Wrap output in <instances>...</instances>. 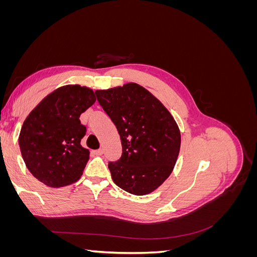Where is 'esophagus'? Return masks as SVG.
Returning <instances> with one entry per match:
<instances>
[{
	"label": "esophagus",
	"mask_w": 257,
	"mask_h": 257,
	"mask_svg": "<svg viewBox=\"0 0 257 257\" xmlns=\"http://www.w3.org/2000/svg\"><path fill=\"white\" fill-rule=\"evenodd\" d=\"M93 153H94L95 155H102L103 154V150L102 149H97V150L93 151Z\"/></svg>",
	"instance_id": "obj_1"
}]
</instances>
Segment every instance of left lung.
Returning <instances> with one entry per match:
<instances>
[{
    "instance_id": "8db88e82",
    "label": "left lung",
    "mask_w": 257,
    "mask_h": 257,
    "mask_svg": "<svg viewBox=\"0 0 257 257\" xmlns=\"http://www.w3.org/2000/svg\"><path fill=\"white\" fill-rule=\"evenodd\" d=\"M95 94L121 139L120 159L108 162L113 182L134 195L151 193L173 172L180 150V131L173 115L137 83Z\"/></svg>"
}]
</instances>
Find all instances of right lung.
<instances>
[{"label":"right lung","instance_id":"add662e5","mask_svg":"<svg viewBox=\"0 0 257 257\" xmlns=\"http://www.w3.org/2000/svg\"><path fill=\"white\" fill-rule=\"evenodd\" d=\"M89 88H59L27 116L19 135L21 155L30 173L41 182L59 188L78 180L89 161L81 147L87 126L79 116L95 103Z\"/></svg>","mask_w":257,"mask_h":257}]
</instances>
